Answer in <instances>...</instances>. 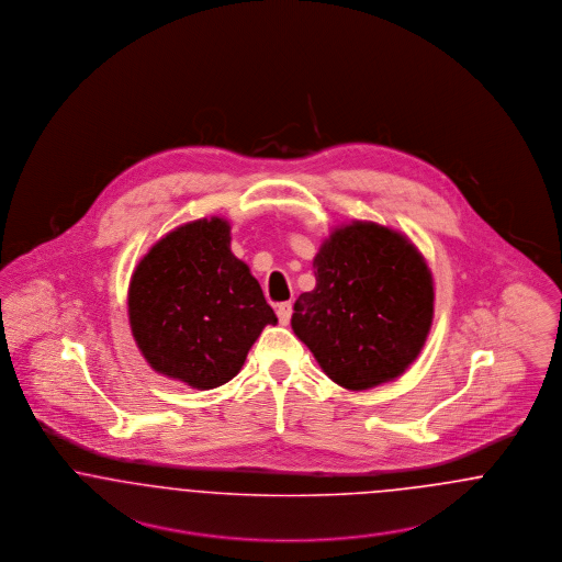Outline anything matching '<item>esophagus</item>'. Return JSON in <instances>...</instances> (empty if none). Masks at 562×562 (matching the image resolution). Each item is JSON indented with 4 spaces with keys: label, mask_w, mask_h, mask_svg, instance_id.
Masks as SVG:
<instances>
[{
    "label": "esophagus",
    "mask_w": 562,
    "mask_h": 562,
    "mask_svg": "<svg viewBox=\"0 0 562 562\" xmlns=\"http://www.w3.org/2000/svg\"><path fill=\"white\" fill-rule=\"evenodd\" d=\"M278 321H280V324H289V321H291V314H293V305L286 301V303H280L278 305Z\"/></svg>",
    "instance_id": "1"
}]
</instances>
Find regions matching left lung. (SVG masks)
I'll return each instance as SVG.
<instances>
[{"mask_svg":"<svg viewBox=\"0 0 562 562\" xmlns=\"http://www.w3.org/2000/svg\"><path fill=\"white\" fill-rule=\"evenodd\" d=\"M316 286L294 301V335L349 392L398 379L434 321V278L406 234L374 221L335 227L314 257Z\"/></svg>","mask_w":562,"mask_h":562,"instance_id":"8db88e82","label":"left lung"}]
</instances>
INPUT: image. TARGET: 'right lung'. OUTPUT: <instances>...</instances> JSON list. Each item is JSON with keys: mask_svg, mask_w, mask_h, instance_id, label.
Wrapping results in <instances>:
<instances>
[{"mask_svg": "<svg viewBox=\"0 0 562 562\" xmlns=\"http://www.w3.org/2000/svg\"><path fill=\"white\" fill-rule=\"evenodd\" d=\"M128 322L156 373L213 390L240 373L248 349L278 318L232 252L229 221L211 216L175 227L136 263Z\"/></svg>", "mask_w": 562, "mask_h": 562, "instance_id": "add662e5", "label": "right lung"}]
</instances>
